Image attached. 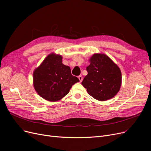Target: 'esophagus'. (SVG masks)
<instances>
[{
  "mask_svg": "<svg viewBox=\"0 0 151 151\" xmlns=\"http://www.w3.org/2000/svg\"><path fill=\"white\" fill-rule=\"evenodd\" d=\"M78 78H79V80H80V82H82V81H83V76H82V75H80V76H78Z\"/></svg>",
  "mask_w": 151,
  "mask_h": 151,
  "instance_id": "esophagus-1",
  "label": "esophagus"
}]
</instances>
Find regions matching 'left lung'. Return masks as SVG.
Masks as SVG:
<instances>
[{"instance_id": "obj_1", "label": "left lung", "mask_w": 151, "mask_h": 151, "mask_svg": "<svg viewBox=\"0 0 151 151\" xmlns=\"http://www.w3.org/2000/svg\"><path fill=\"white\" fill-rule=\"evenodd\" d=\"M87 67V75L82 85L95 99L106 101L113 98L119 91L122 84L121 71L116 63L105 54H93Z\"/></svg>"}]
</instances>
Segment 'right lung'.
Listing matches in <instances>:
<instances>
[{
    "label": "right lung",
    "instance_id": "obj_1",
    "mask_svg": "<svg viewBox=\"0 0 151 151\" xmlns=\"http://www.w3.org/2000/svg\"><path fill=\"white\" fill-rule=\"evenodd\" d=\"M80 81L71 73L70 67L62 63V56L51 53L33 73V84L40 96L50 101L60 100L71 86Z\"/></svg>",
    "mask_w": 151,
    "mask_h": 151
}]
</instances>
